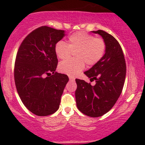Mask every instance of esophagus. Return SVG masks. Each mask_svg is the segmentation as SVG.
Returning a JSON list of instances; mask_svg holds the SVG:
<instances>
[{"instance_id":"34e87169","label":"esophagus","mask_w":145,"mask_h":145,"mask_svg":"<svg viewBox=\"0 0 145 145\" xmlns=\"http://www.w3.org/2000/svg\"><path fill=\"white\" fill-rule=\"evenodd\" d=\"M69 80H75V78L72 77V76H69Z\"/></svg>"}]
</instances>
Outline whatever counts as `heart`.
<instances>
[{
  "instance_id": "b5f03b06",
  "label": "heart",
  "mask_w": 145,
  "mask_h": 145,
  "mask_svg": "<svg viewBox=\"0 0 145 145\" xmlns=\"http://www.w3.org/2000/svg\"><path fill=\"white\" fill-rule=\"evenodd\" d=\"M106 50L104 40L95 38L85 32H77L69 37V44L61 40L56 43L55 53L60 59H66L71 52H76V60H65L59 65V70L63 74L74 76L79 74L85 67V62L89 66L100 61Z\"/></svg>"
}]
</instances>
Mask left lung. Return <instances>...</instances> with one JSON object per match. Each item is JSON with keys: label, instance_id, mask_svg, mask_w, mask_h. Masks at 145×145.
Wrapping results in <instances>:
<instances>
[{"label": "left lung", "instance_id": "left-lung-1", "mask_svg": "<svg viewBox=\"0 0 145 145\" xmlns=\"http://www.w3.org/2000/svg\"><path fill=\"white\" fill-rule=\"evenodd\" d=\"M91 32L103 38L106 50L100 61L84 72L90 81L95 80V84L76 79L75 95L81 112L98 117L108 112L119 99L125 79L126 64L121 46L114 37L101 30Z\"/></svg>", "mask_w": 145, "mask_h": 145}]
</instances>
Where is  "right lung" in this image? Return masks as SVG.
<instances>
[{"label": "right lung", "instance_id": "right-lung-1", "mask_svg": "<svg viewBox=\"0 0 145 145\" xmlns=\"http://www.w3.org/2000/svg\"><path fill=\"white\" fill-rule=\"evenodd\" d=\"M65 35V31L41 26L25 38L18 51L14 67L16 89L26 108L35 115L48 116L59 108L69 78L55 71V46Z\"/></svg>", "mask_w": 145, "mask_h": 145}]
</instances>
